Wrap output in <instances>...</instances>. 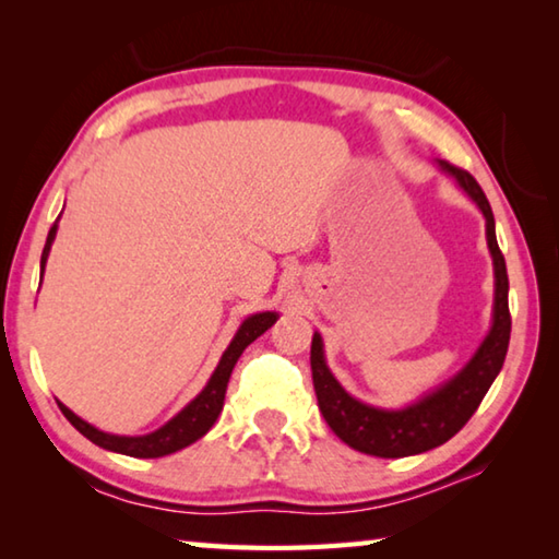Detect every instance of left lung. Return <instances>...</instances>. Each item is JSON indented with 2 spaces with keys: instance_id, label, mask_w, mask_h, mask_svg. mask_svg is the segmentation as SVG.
<instances>
[{
  "instance_id": "8db88e82",
  "label": "left lung",
  "mask_w": 559,
  "mask_h": 559,
  "mask_svg": "<svg viewBox=\"0 0 559 559\" xmlns=\"http://www.w3.org/2000/svg\"><path fill=\"white\" fill-rule=\"evenodd\" d=\"M439 167L466 192L486 216V241L493 257L496 273V300H493V325L476 355L468 359L459 374L443 382L439 390L421 396L404 409H380L349 396L333 372L325 365L323 337L313 335L310 345V370H313V386L318 394V406L323 412L328 427L333 429L347 447L370 453L380 459H402L437 449L447 443L453 433H459L466 421L484 402L486 392L506 362L510 343V310H508V271L506 259L496 241V219L490 212L484 189L466 169L439 159Z\"/></svg>"
}]
</instances>
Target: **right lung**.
Segmentation results:
<instances>
[{"label":"right lung","mask_w":559,"mask_h":559,"mask_svg":"<svg viewBox=\"0 0 559 559\" xmlns=\"http://www.w3.org/2000/svg\"><path fill=\"white\" fill-rule=\"evenodd\" d=\"M56 229H59V226L53 224L49 236H46V246H44V253H41V276H44L46 259H49L51 243L56 239ZM276 320H278V316L271 313V310H266V313H257V316L246 318L241 328L236 330V335L229 343V347L224 349L219 365H216V370L210 377V382H206L204 390L197 394L182 412L173 416V419H169L165 427H159L153 433H145V437H116V433L100 431L96 427H91L88 421H83L81 416H75L69 409V406H63L59 402L61 412H63L66 419H69L73 427L83 433V437L91 439L100 449L126 453V456H135V459L167 456V453H175L179 449L189 447V443H194L197 439H202L204 433L214 427L216 416L222 414L226 384H229V377H231L236 359L241 357L243 349L249 347L253 340L266 333V330L273 323H276Z\"/></svg>","instance_id":"obj_1"}]
</instances>
